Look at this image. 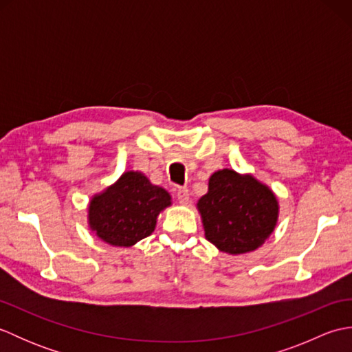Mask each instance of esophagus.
Here are the masks:
<instances>
[{
    "label": "esophagus",
    "instance_id": "34e87169",
    "mask_svg": "<svg viewBox=\"0 0 352 352\" xmlns=\"http://www.w3.org/2000/svg\"><path fill=\"white\" fill-rule=\"evenodd\" d=\"M177 199H178V203H182V204L189 203V190H188V188H178L177 189Z\"/></svg>",
    "mask_w": 352,
    "mask_h": 352
}]
</instances>
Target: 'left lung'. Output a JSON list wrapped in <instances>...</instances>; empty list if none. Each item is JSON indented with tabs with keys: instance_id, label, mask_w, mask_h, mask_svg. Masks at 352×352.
<instances>
[{
	"instance_id": "8db88e82",
	"label": "left lung",
	"mask_w": 352,
	"mask_h": 352,
	"mask_svg": "<svg viewBox=\"0 0 352 352\" xmlns=\"http://www.w3.org/2000/svg\"><path fill=\"white\" fill-rule=\"evenodd\" d=\"M208 242L223 252L254 251L272 233L278 203L265 184L231 169L214 172L198 201Z\"/></svg>"
}]
</instances>
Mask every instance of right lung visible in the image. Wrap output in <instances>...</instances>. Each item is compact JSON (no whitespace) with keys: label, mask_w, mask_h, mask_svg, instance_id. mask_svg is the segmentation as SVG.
Masks as SVG:
<instances>
[{"label":"right lung","mask_w":352,"mask_h":352,"mask_svg":"<svg viewBox=\"0 0 352 352\" xmlns=\"http://www.w3.org/2000/svg\"><path fill=\"white\" fill-rule=\"evenodd\" d=\"M170 204L169 193L140 172H125L111 188L94 197L89 223L96 236L115 246H131L154 231L155 219Z\"/></svg>","instance_id":"right-lung-1"}]
</instances>
